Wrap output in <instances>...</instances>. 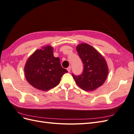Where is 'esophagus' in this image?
Masks as SVG:
<instances>
[{
    "mask_svg": "<svg viewBox=\"0 0 134 134\" xmlns=\"http://www.w3.org/2000/svg\"><path fill=\"white\" fill-rule=\"evenodd\" d=\"M67 70H68L69 72H70V70H71V66L68 67V68H67Z\"/></svg>",
    "mask_w": 134,
    "mask_h": 134,
    "instance_id": "34e87169",
    "label": "esophagus"
}]
</instances>
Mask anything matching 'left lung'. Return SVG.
Here are the masks:
<instances>
[{
	"label": "left lung",
	"mask_w": 134,
	"mask_h": 134,
	"mask_svg": "<svg viewBox=\"0 0 134 134\" xmlns=\"http://www.w3.org/2000/svg\"><path fill=\"white\" fill-rule=\"evenodd\" d=\"M76 50L84 64L82 74H72L76 84L86 91H93L106 81L108 68L106 60L99 52L90 44L81 43Z\"/></svg>",
	"instance_id": "left-lung-1"
}]
</instances>
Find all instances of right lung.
Masks as SVG:
<instances>
[{"label": "right lung", "mask_w": 134, "mask_h": 134, "mask_svg": "<svg viewBox=\"0 0 134 134\" xmlns=\"http://www.w3.org/2000/svg\"><path fill=\"white\" fill-rule=\"evenodd\" d=\"M26 80L32 86L46 91L58 86L68 71L62 68L59 58L53 54V47L47 45L37 50L28 59L25 66Z\"/></svg>", "instance_id": "1"}]
</instances>
